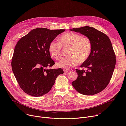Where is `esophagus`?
I'll use <instances>...</instances> for the list:
<instances>
[{"label":"esophagus","instance_id":"esophagus-1","mask_svg":"<svg viewBox=\"0 0 126 126\" xmlns=\"http://www.w3.org/2000/svg\"><path fill=\"white\" fill-rule=\"evenodd\" d=\"M70 71L69 70H64V73H68V72H69Z\"/></svg>","mask_w":126,"mask_h":126}]
</instances>
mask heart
Instances as JSON below:
<instances>
[{
	"mask_svg": "<svg viewBox=\"0 0 126 126\" xmlns=\"http://www.w3.org/2000/svg\"><path fill=\"white\" fill-rule=\"evenodd\" d=\"M59 42L51 41L48 47L50 56L58 60L62 55V48L69 47L68 57L62 58L56 65L59 68L69 69L79 62L83 63L90 57L92 50V43L88 37L80 34L67 32L59 37Z\"/></svg>",
	"mask_w": 126,
	"mask_h": 126,
	"instance_id": "1",
	"label": "heart"
}]
</instances>
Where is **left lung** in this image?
<instances>
[{
	"instance_id": "left-lung-1",
	"label": "left lung",
	"mask_w": 126,
	"mask_h": 126,
	"mask_svg": "<svg viewBox=\"0 0 126 126\" xmlns=\"http://www.w3.org/2000/svg\"><path fill=\"white\" fill-rule=\"evenodd\" d=\"M70 30L88 37L92 43L90 56L80 66L82 69H76L78 77L72 84L80 94H96L109 84L115 67L116 55L111 42L105 33L92 27Z\"/></svg>"
}]
</instances>
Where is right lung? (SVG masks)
<instances>
[{
  "mask_svg": "<svg viewBox=\"0 0 126 126\" xmlns=\"http://www.w3.org/2000/svg\"><path fill=\"white\" fill-rule=\"evenodd\" d=\"M65 29L38 28L32 30L17 43L12 58L13 74L20 88L34 97L49 92L55 80L64 71L50 69L55 62L48 51L50 43Z\"/></svg>",
  "mask_w": 126,
  "mask_h": 126,
  "instance_id": "add662e5",
  "label": "right lung"
}]
</instances>
